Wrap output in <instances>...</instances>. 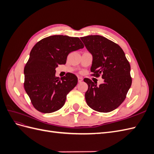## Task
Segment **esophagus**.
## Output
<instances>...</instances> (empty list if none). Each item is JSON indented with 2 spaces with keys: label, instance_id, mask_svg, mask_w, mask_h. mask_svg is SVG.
Listing matches in <instances>:
<instances>
[{
  "label": "esophagus",
  "instance_id": "obj_1",
  "mask_svg": "<svg viewBox=\"0 0 154 154\" xmlns=\"http://www.w3.org/2000/svg\"><path fill=\"white\" fill-rule=\"evenodd\" d=\"M78 80L79 83H80V82H82L83 81V78L82 77H78Z\"/></svg>",
  "mask_w": 154,
  "mask_h": 154
}]
</instances>
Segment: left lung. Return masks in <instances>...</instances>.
Here are the masks:
<instances>
[{
	"label": "left lung",
	"mask_w": 154,
	"mask_h": 154,
	"mask_svg": "<svg viewBox=\"0 0 154 154\" xmlns=\"http://www.w3.org/2000/svg\"><path fill=\"white\" fill-rule=\"evenodd\" d=\"M87 49L92 55V75L104 79L97 86L88 78L85 97L87 105L100 112H109L124 101L132 85L130 65L123 49L117 44L100 35L81 37Z\"/></svg>",
	"instance_id": "8db88e82"
}]
</instances>
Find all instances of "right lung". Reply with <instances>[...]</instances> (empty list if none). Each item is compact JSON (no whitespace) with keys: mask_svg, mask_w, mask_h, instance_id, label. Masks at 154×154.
Returning <instances> with one entry per match:
<instances>
[{"mask_svg":"<svg viewBox=\"0 0 154 154\" xmlns=\"http://www.w3.org/2000/svg\"><path fill=\"white\" fill-rule=\"evenodd\" d=\"M84 48L78 37L53 35L38 42L32 48L24 67V88L35 108L51 113L64 105L68 93L75 87L78 78L68 72L56 76L58 65L66 64L68 54Z\"/></svg>","mask_w":154,"mask_h":154,"instance_id":"add662e5","label":"right lung"}]
</instances>
